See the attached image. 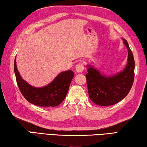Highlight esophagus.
I'll return each mask as SVG.
<instances>
[{"label": "esophagus", "instance_id": "1", "mask_svg": "<svg viewBox=\"0 0 147 147\" xmlns=\"http://www.w3.org/2000/svg\"><path fill=\"white\" fill-rule=\"evenodd\" d=\"M76 70L78 73H81L84 70V65L82 62H79L76 66Z\"/></svg>", "mask_w": 147, "mask_h": 147}]
</instances>
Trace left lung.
<instances>
[{"mask_svg":"<svg viewBox=\"0 0 147 147\" xmlns=\"http://www.w3.org/2000/svg\"><path fill=\"white\" fill-rule=\"evenodd\" d=\"M124 43L128 49V63L122 71L113 76L106 77L88 65L86 74L88 96L96 105L108 106L116 104L128 95L134 81L135 61L132 51L126 40Z\"/></svg>","mask_w":147,"mask_h":147,"instance_id":"obj_1","label":"left lung"}]
</instances>
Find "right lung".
<instances>
[{
  "mask_svg": "<svg viewBox=\"0 0 147 147\" xmlns=\"http://www.w3.org/2000/svg\"><path fill=\"white\" fill-rule=\"evenodd\" d=\"M14 71L16 81L24 98L28 102L40 107H55L63 102L74 76L71 70L59 74L52 82L44 87L36 88L21 78L14 61Z\"/></svg>",
  "mask_w": 147,
  "mask_h": 147,
  "instance_id": "right-lung-1",
  "label": "right lung"
}]
</instances>
